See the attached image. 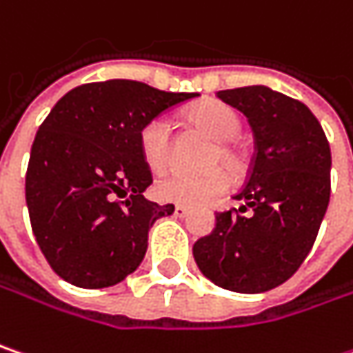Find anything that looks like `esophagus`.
<instances>
[{"mask_svg": "<svg viewBox=\"0 0 353 353\" xmlns=\"http://www.w3.org/2000/svg\"><path fill=\"white\" fill-rule=\"evenodd\" d=\"M174 214H176L177 218H185V216H190V210H188V208H183V205H176Z\"/></svg>", "mask_w": 353, "mask_h": 353, "instance_id": "esophagus-1", "label": "esophagus"}]
</instances>
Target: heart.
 Masks as SVG:
<instances>
[{
	"label": "heart",
	"instance_id": "1",
	"mask_svg": "<svg viewBox=\"0 0 353 353\" xmlns=\"http://www.w3.org/2000/svg\"><path fill=\"white\" fill-rule=\"evenodd\" d=\"M188 119L199 132L218 141L216 152L210 159V165L223 163L234 176H238L243 168V159L238 150L228 141L236 139L241 132L239 115L225 103L203 101L188 112ZM139 152L145 165L152 172H163L172 163V154H174L172 125L165 117H154L141 128ZM230 183L232 179L223 170H214L203 176L174 172L159 177L154 190L161 201L196 208V205H205L221 196L223 192H228Z\"/></svg>",
	"mask_w": 353,
	"mask_h": 353
}]
</instances>
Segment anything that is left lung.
<instances>
[{"instance_id":"8db88e82","label":"left lung","mask_w":353,"mask_h":353,"mask_svg":"<svg viewBox=\"0 0 353 353\" xmlns=\"http://www.w3.org/2000/svg\"><path fill=\"white\" fill-rule=\"evenodd\" d=\"M248 117L256 156L236 212L194 243L199 272L238 294H261L288 281L310 254L330 203L332 154L316 115L298 99L248 85L218 92Z\"/></svg>"}]
</instances>
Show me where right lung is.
Here are the masks:
<instances>
[{"instance_id": "obj_1", "label": "right lung", "mask_w": 353, "mask_h": 353, "mask_svg": "<svg viewBox=\"0 0 353 353\" xmlns=\"http://www.w3.org/2000/svg\"><path fill=\"white\" fill-rule=\"evenodd\" d=\"M197 94L161 92L132 79L79 85L39 125L26 176L33 236L52 270L77 288H110L134 274L148 232L174 205L143 192L152 172L141 128Z\"/></svg>"}]
</instances>
